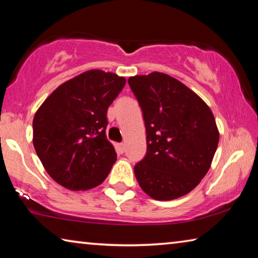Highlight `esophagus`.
Listing matches in <instances>:
<instances>
[{"instance_id": "obj_1", "label": "esophagus", "mask_w": 258, "mask_h": 258, "mask_svg": "<svg viewBox=\"0 0 258 258\" xmlns=\"http://www.w3.org/2000/svg\"><path fill=\"white\" fill-rule=\"evenodd\" d=\"M117 150H118L120 154H123V152L125 151V145H124V143H118V145H117Z\"/></svg>"}]
</instances>
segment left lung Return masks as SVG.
<instances>
[{
  "label": "left lung",
  "mask_w": 258,
  "mask_h": 258,
  "mask_svg": "<svg viewBox=\"0 0 258 258\" xmlns=\"http://www.w3.org/2000/svg\"><path fill=\"white\" fill-rule=\"evenodd\" d=\"M141 107L147 154L134 166L139 185L156 200L189 194L211 167L220 134L211 109L194 91L163 73L128 78Z\"/></svg>",
  "instance_id": "left-lung-1"
}]
</instances>
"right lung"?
Listing matches in <instances>:
<instances>
[{
  "label": "right lung",
  "instance_id": "obj_1",
  "mask_svg": "<svg viewBox=\"0 0 258 258\" xmlns=\"http://www.w3.org/2000/svg\"><path fill=\"white\" fill-rule=\"evenodd\" d=\"M125 83L113 73L85 72L55 89L35 113L34 148L60 185L89 190L106 180L117 158L106 135L107 111Z\"/></svg>",
  "mask_w": 258,
  "mask_h": 258
}]
</instances>
